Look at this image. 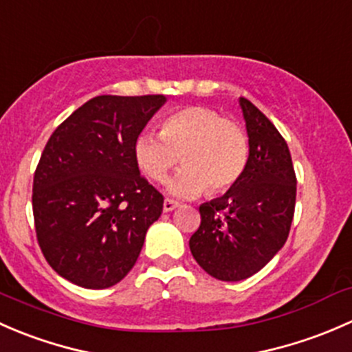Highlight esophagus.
<instances>
[{"mask_svg":"<svg viewBox=\"0 0 352 352\" xmlns=\"http://www.w3.org/2000/svg\"><path fill=\"white\" fill-rule=\"evenodd\" d=\"M177 205H179V203H177L176 200H171V198H166L164 205H162V210H164V212H173V210H175Z\"/></svg>","mask_w":352,"mask_h":352,"instance_id":"34e87169","label":"esophagus"}]
</instances>
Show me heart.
I'll use <instances>...</instances> for the list:
<instances>
[{
	"label": "heart",
	"instance_id": "obj_1",
	"mask_svg": "<svg viewBox=\"0 0 352 352\" xmlns=\"http://www.w3.org/2000/svg\"><path fill=\"white\" fill-rule=\"evenodd\" d=\"M135 161L155 183L166 181L179 164L183 171L169 183L177 197H195L206 190L217 195L234 186L248 168L249 139L237 122L215 108L193 104L169 113L161 133H140L133 144Z\"/></svg>",
	"mask_w": 352,
	"mask_h": 352
}]
</instances>
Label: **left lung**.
<instances>
[{"instance_id":"8db88e82","label":"left lung","mask_w":352,"mask_h":352,"mask_svg":"<svg viewBox=\"0 0 352 352\" xmlns=\"http://www.w3.org/2000/svg\"><path fill=\"white\" fill-rule=\"evenodd\" d=\"M249 135V161L241 179L200 206L191 235L197 263L220 281H241L263 270L283 248L293 222L296 176L288 144L270 118L241 98Z\"/></svg>"}]
</instances>
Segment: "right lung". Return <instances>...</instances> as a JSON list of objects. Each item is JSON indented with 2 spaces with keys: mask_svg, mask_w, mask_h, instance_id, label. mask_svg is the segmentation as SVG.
I'll return each instance as SVG.
<instances>
[{
  "mask_svg": "<svg viewBox=\"0 0 352 352\" xmlns=\"http://www.w3.org/2000/svg\"><path fill=\"white\" fill-rule=\"evenodd\" d=\"M162 95H101L60 123L34 175L35 234L57 274L89 289L117 285L161 217L164 197L139 171L133 144Z\"/></svg>",
  "mask_w": 352,
  "mask_h": 352,
  "instance_id": "add662e5",
  "label": "right lung"
}]
</instances>
